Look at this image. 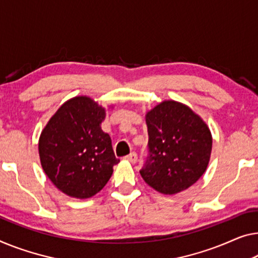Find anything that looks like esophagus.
I'll return each mask as SVG.
<instances>
[{
  "instance_id": "obj_1",
  "label": "esophagus",
  "mask_w": 258,
  "mask_h": 258,
  "mask_svg": "<svg viewBox=\"0 0 258 258\" xmlns=\"http://www.w3.org/2000/svg\"><path fill=\"white\" fill-rule=\"evenodd\" d=\"M125 159L127 160V161H130L131 163H136V162H137V160H138V155H137V153H136V152H133V153H131L130 155L126 156Z\"/></svg>"
}]
</instances>
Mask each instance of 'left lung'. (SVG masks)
Returning <instances> with one entry per match:
<instances>
[{
	"mask_svg": "<svg viewBox=\"0 0 258 258\" xmlns=\"http://www.w3.org/2000/svg\"><path fill=\"white\" fill-rule=\"evenodd\" d=\"M148 154L140 170L153 189L175 195L202 177L212 151L207 125L190 107L166 101L146 114Z\"/></svg>",
	"mask_w": 258,
	"mask_h": 258,
	"instance_id": "1",
	"label": "left lung"
}]
</instances>
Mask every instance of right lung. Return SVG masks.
Wrapping results in <instances>:
<instances>
[{"mask_svg": "<svg viewBox=\"0 0 258 258\" xmlns=\"http://www.w3.org/2000/svg\"><path fill=\"white\" fill-rule=\"evenodd\" d=\"M105 110L86 96L60 106L41 132V167L52 183L71 197L86 199L109 182L119 162L101 124Z\"/></svg>", "mask_w": 258, "mask_h": 258, "instance_id": "obj_1", "label": "right lung"}]
</instances>
